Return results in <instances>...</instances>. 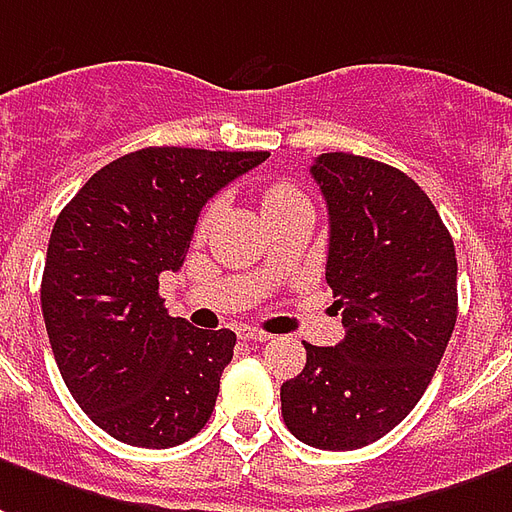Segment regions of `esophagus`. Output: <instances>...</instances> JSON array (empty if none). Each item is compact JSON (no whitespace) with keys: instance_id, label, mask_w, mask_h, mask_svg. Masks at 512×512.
<instances>
[{"instance_id":"1","label":"esophagus","mask_w":512,"mask_h":512,"mask_svg":"<svg viewBox=\"0 0 512 512\" xmlns=\"http://www.w3.org/2000/svg\"><path fill=\"white\" fill-rule=\"evenodd\" d=\"M238 336H241V339H246V342H260V344L271 339V333L257 331V328H238Z\"/></svg>"}]
</instances>
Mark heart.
Returning a JSON list of instances; mask_svg holds the SVG:
<instances>
[{"label": "heart", "mask_w": 512, "mask_h": 512, "mask_svg": "<svg viewBox=\"0 0 512 512\" xmlns=\"http://www.w3.org/2000/svg\"><path fill=\"white\" fill-rule=\"evenodd\" d=\"M295 200H304V195H301L298 189L290 187V184H274V187H268L266 192H263V211H266L268 217V214H274V211H279L282 206H290ZM206 219L208 217H203L200 225H206Z\"/></svg>", "instance_id": "obj_1"}]
</instances>
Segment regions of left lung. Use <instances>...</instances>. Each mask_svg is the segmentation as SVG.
<instances>
[{
  "label": "left lung",
  "instance_id": "obj_1",
  "mask_svg": "<svg viewBox=\"0 0 512 512\" xmlns=\"http://www.w3.org/2000/svg\"><path fill=\"white\" fill-rule=\"evenodd\" d=\"M328 206L325 279L342 312L336 347H306L304 372L282 385V418L320 450L372 445L429 388L456 325V249L415 181L344 151L309 168Z\"/></svg>",
  "mask_w": 512,
  "mask_h": 512
}]
</instances>
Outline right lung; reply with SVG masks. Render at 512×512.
Wrapping results in <instances>:
<instances>
[{"instance_id":"obj_1","label":"right lung","mask_w":512,"mask_h":512,"mask_svg":"<svg viewBox=\"0 0 512 512\" xmlns=\"http://www.w3.org/2000/svg\"><path fill=\"white\" fill-rule=\"evenodd\" d=\"M268 151L149 146L86 181L45 255V331L56 366L89 418L135 448L195 437L217 404L236 333L170 317L162 271H179L198 217Z\"/></svg>"}]
</instances>
